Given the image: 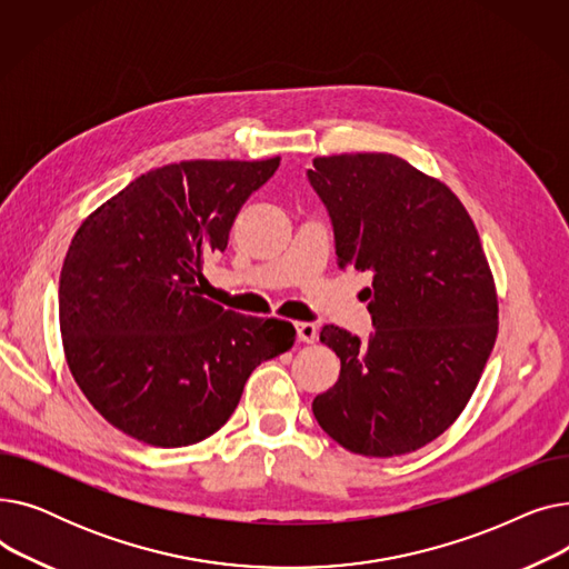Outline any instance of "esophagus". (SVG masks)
<instances>
[{
  "label": "esophagus",
  "instance_id": "obj_1",
  "mask_svg": "<svg viewBox=\"0 0 569 569\" xmlns=\"http://www.w3.org/2000/svg\"><path fill=\"white\" fill-rule=\"evenodd\" d=\"M295 330H297V339H300L302 343L318 341V327L313 322H297Z\"/></svg>",
  "mask_w": 569,
  "mask_h": 569
}]
</instances>
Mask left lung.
Returning <instances> with one entry per match:
<instances>
[{
  "instance_id": "obj_1",
  "label": "left lung",
  "mask_w": 569,
  "mask_h": 569,
  "mask_svg": "<svg viewBox=\"0 0 569 569\" xmlns=\"http://www.w3.org/2000/svg\"><path fill=\"white\" fill-rule=\"evenodd\" d=\"M307 179L330 214L339 267L373 274V332H320L341 373L313 399L316 420L355 455L420 450L461 415L496 343L480 234L450 189L395 154L320 157Z\"/></svg>"
}]
</instances>
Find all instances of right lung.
Listing matches in <instances>:
<instances>
[{
	"mask_svg": "<svg viewBox=\"0 0 569 569\" xmlns=\"http://www.w3.org/2000/svg\"><path fill=\"white\" fill-rule=\"evenodd\" d=\"M279 168L182 161L136 177L76 232L59 277L69 369L106 420L154 447L219 431L251 371L295 327L200 297V264L223 253L244 200Z\"/></svg>",
	"mask_w": 569,
	"mask_h": 569,
	"instance_id": "add662e5",
	"label": "right lung"
}]
</instances>
